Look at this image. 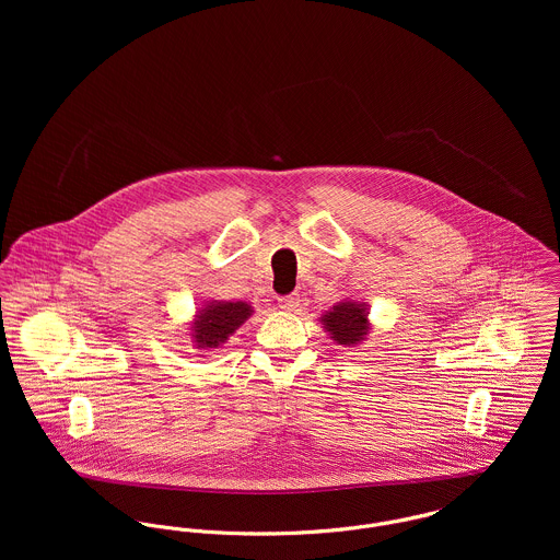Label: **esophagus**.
<instances>
[{"instance_id":"esophagus-1","label":"esophagus","mask_w":560,"mask_h":560,"mask_svg":"<svg viewBox=\"0 0 560 560\" xmlns=\"http://www.w3.org/2000/svg\"><path fill=\"white\" fill-rule=\"evenodd\" d=\"M300 298L298 295H287V298H280V308H284V311H289V313H295V311H300Z\"/></svg>"}]
</instances>
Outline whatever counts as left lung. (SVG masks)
I'll return each instance as SVG.
<instances>
[{
    "instance_id": "8db88e82",
    "label": "left lung",
    "mask_w": 560,
    "mask_h": 560,
    "mask_svg": "<svg viewBox=\"0 0 560 560\" xmlns=\"http://www.w3.org/2000/svg\"><path fill=\"white\" fill-rule=\"evenodd\" d=\"M323 323L334 340L340 345H353L366 334V308L358 302H342L334 306Z\"/></svg>"
}]
</instances>
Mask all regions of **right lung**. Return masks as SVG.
<instances>
[{"label":"right lung","mask_w":560,"mask_h":560,"mask_svg":"<svg viewBox=\"0 0 560 560\" xmlns=\"http://www.w3.org/2000/svg\"><path fill=\"white\" fill-rule=\"evenodd\" d=\"M249 306L245 302H218L200 311L194 325V338L200 347H218L229 340V336L249 317Z\"/></svg>","instance_id":"add662e5"}]
</instances>
